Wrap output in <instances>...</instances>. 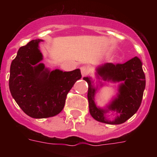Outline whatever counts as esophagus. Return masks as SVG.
Listing matches in <instances>:
<instances>
[{
    "label": "esophagus",
    "instance_id": "34e87169",
    "mask_svg": "<svg viewBox=\"0 0 157 157\" xmlns=\"http://www.w3.org/2000/svg\"><path fill=\"white\" fill-rule=\"evenodd\" d=\"M80 70H81V73H82V77H84V76L87 75L89 74V68L87 67H82L81 68H80Z\"/></svg>",
    "mask_w": 157,
    "mask_h": 157
}]
</instances>
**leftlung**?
Wrapping results in <instances>:
<instances>
[{
    "label": "left lung",
    "instance_id": "1",
    "mask_svg": "<svg viewBox=\"0 0 157 157\" xmlns=\"http://www.w3.org/2000/svg\"><path fill=\"white\" fill-rule=\"evenodd\" d=\"M96 77L100 86L103 83L100 80L119 82L118 93L109 105L105 108L97 106L95 102L96 93L99 90V85L94 86L90 77H84L83 79L88 83L89 109L92 117L97 121L107 124H121L132 117L139 109L145 88V76L142 69V63L138 57L130 59L124 63L113 64L106 63L96 68ZM109 111L116 113L114 120L106 118Z\"/></svg>",
    "mask_w": 157,
    "mask_h": 157
}]
</instances>
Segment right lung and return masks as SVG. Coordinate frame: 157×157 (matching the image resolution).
<instances>
[{"label": "right lung", "instance_id": "add662e5", "mask_svg": "<svg viewBox=\"0 0 157 157\" xmlns=\"http://www.w3.org/2000/svg\"><path fill=\"white\" fill-rule=\"evenodd\" d=\"M41 39L19 48L10 67L9 89L20 109L34 119L56 116L63 110L67 95L82 77L80 69L51 71L41 63Z\"/></svg>", "mask_w": 157, "mask_h": 157}]
</instances>
